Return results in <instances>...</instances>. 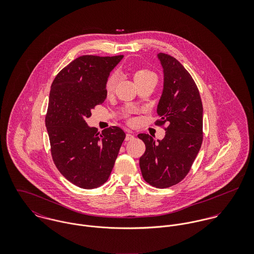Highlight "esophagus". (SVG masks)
<instances>
[{"mask_svg": "<svg viewBox=\"0 0 254 254\" xmlns=\"http://www.w3.org/2000/svg\"><path fill=\"white\" fill-rule=\"evenodd\" d=\"M134 138H135V136H134L132 133L128 132V133L126 134V138H125V140H126V141H132V140H134Z\"/></svg>", "mask_w": 254, "mask_h": 254, "instance_id": "obj_1", "label": "esophagus"}]
</instances>
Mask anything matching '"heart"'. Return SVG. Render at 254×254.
<instances>
[{"instance_id": "obj_1", "label": "heart", "mask_w": 254, "mask_h": 254, "mask_svg": "<svg viewBox=\"0 0 254 254\" xmlns=\"http://www.w3.org/2000/svg\"><path fill=\"white\" fill-rule=\"evenodd\" d=\"M151 74H153V72H151L148 69H145V68L139 69V70H137L136 73H135V80H138L140 78H143L145 76L151 75ZM116 81H117L116 74H110L109 78H108V80H107V83H106V90H107V92L109 93V92H111L113 90V88H114V86L116 84Z\"/></svg>"}]
</instances>
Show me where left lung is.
<instances>
[{
	"label": "left lung",
	"instance_id": "left-lung-1",
	"mask_svg": "<svg viewBox=\"0 0 254 254\" xmlns=\"http://www.w3.org/2000/svg\"><path fill=\"white\" fill-rule=\"evenodd\" d=\"M163 68V92L155 124L168 126L160 141L147 134L138 137L145 145L140 157L142 175L150 186L165 189L181 182L202 144V103L198 89L186 68L173 57L159 53Z\"/></svg>",
	"mask_w": 254,
	"mask_h": 254
}]
</instances>
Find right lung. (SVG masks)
Instances as JSON below:
<instances>
[{"instance_id":"obj_1","label":"right lung","mask_w":254,"mask_h":254,"mask_svg":"<svg viewBox=\"0 0 254 254\" xmlns=\"http://www.w3.org/2000/svg\"><path fill=\"white\" fill-rule=\"evenodd\" d=\"M122 59L79 57L59 72L51 87L45 122L52 157L63 176L82 189L108 181L126 136L117 126L100 133L85 121L106 101L109 73Z\"/></svg>"}]
</instances>
